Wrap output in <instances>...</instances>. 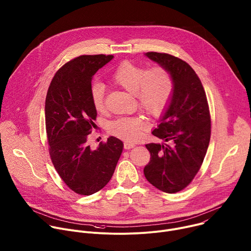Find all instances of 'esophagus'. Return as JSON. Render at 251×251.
I'll list each match as a JSON object with an SVG mask.
<instances>
[{"mask_svg":"<svg viewBox=\"0 0 251 251\" xmlns=\"http://www.w3.org/2000/svg\"><path fill=\"white\" fill-rule=\"evenodd\" d=\"M134 147H135V144H133V143H130V142H125L124 143V149L125 150H130Z\"/></svg>","mask_w":251,"mask_h":251,"instance_id":"1","label":"esophagus"}]
</instances>
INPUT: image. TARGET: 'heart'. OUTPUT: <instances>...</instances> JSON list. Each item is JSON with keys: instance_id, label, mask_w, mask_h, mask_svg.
<instances>
[{"instance_id": "b5f03b06", "label": "heart", "mask_w": 251, "mask_h": 251, "mask_svg": "<svg viewBox=\"0 0 251 251\" xmlns=\"http://www.w3.org/2000/svg\"><path fill=\"white\" fill-rule=\"evenodd\" d=\"M112 81L134 94L140 108L155 117L166 110L174 89L173 78L166 68L154 66L146 70L130 61L121 63L115 69ZM90 93L95 110L104 111V86L101 83H94ZM146 128L147 122L140 117H120L108 125L111 135L131 142L137 141Z\"/></svg>"}]
</instances>
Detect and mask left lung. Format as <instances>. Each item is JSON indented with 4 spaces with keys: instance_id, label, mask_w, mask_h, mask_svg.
Returning <instances> with one entry per match:
<instances>
[{
    "instance_id": "8db88e82",
    "label": "left lung",
    "mask_w": 251,
    "mask_h": 251,
    "mask_svg": "<svg viewBox=\"0 0 251 251\" xmlns=\"http://www.w3.org/2000/svg\"><path fill=\"white\" fill-rule=\"evenodd\" d=\"M145 55L166 68L174 82L173 94L160 124L152 134L164 143H150L144 168L148 182L168 194L184 190L199 172L210 139V115L206 95L195 70L168 53Z\"/></svg>"
}]
</instances>
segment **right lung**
<instances>
[{"mask_svg":"<svg viewBox=\"0 0 251 251\" xmlns=\"http://www.w3.org/2000/svg\"><path fill=\"white\" fill-rule=\"evenodd\" d=\"M114 56L80 55L66 62L53 76L46 98V129L52 164L65 185L90 196L113 176L123 142L109 137L97 149L88 145L97 111L91 100V80Z\"/></svg>","mask_w":251,"mask_h":251,"instance_id":"right-lung-1","label":"right lung"}]
</instances>
